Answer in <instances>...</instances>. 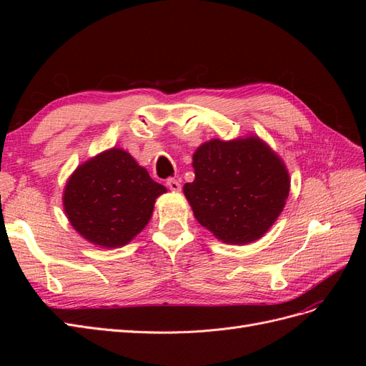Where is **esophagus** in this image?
<instances>
[{
    "label": "esophagus",
    "instance_id": "34e87169",
    "mask_svg": "<svg viewBox=\"0 0 366 366\" xmlns=\"http://www.w3.org/2000/svg\"><path fill=\"white\" fill-rule=\"evenodd\" d=\"M167 185H168V189L171 192H179V190H181V182H179V179H176V177H169L168 181H167Z\"/></svg>",
    "mask_w": 366,
    "mask_h": 366
}]
</instances>
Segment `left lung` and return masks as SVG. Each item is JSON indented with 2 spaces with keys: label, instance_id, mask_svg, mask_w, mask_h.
<instances>
[{
  "label": "left lung",
  "instance_id": "left-lung-1",
  "mask_svg": "<svg viewBox=\"0 0 366 366\" xmlns=\"http://www.w3.org/2000/svg\"><path fill=\"white\" fill-rule=\"evenodd\" d=\"M193 168L185 197L197 220L223 242H253L283 211L290 176L259 138L211 139L197 149Z\"/></svg>",
  "mask_w": 366,
  "mask_h": 366
}]
</instances>
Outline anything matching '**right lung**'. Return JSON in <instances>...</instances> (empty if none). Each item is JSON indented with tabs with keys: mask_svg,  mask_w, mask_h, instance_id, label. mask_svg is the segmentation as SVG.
<instances>
[{
	"mask_svg": "<svg viewBox=\"0 0 366 366\" xmlns=\"http://www.w3.org/2000/svg\"><path fill=\"white\" fill-rule=\"evenodd\" d=\"M167 189L130 154L105 151L76 168L64 190L69 222L89 242L121 247L142 231Z\"/></svg>",
	"mask_w": 366,
	"mask_h": 366,
	"instance_id": "obj_1",
	"label": "right lung"
}]
</instances>
